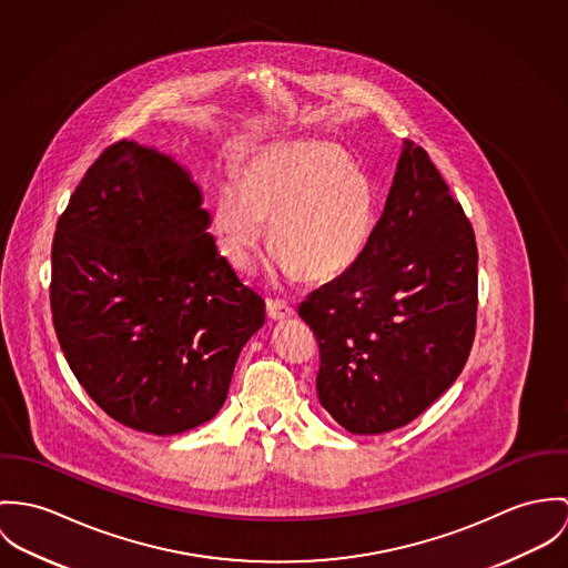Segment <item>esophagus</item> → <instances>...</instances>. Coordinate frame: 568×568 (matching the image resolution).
<instances>
[{
	"mask_svg": "<svg viewBox=\"0 0 568 568\" xmlns=\"http://www.w3.org/2000/svg\"><path fill=\"white\" fill-rule=\"evenodd\" d=\"M265 307H267V317L274 320V322H283V320H287V317L294 315V310H292L287 303H281V301L267 298Z\"/></svg>",
	"mask_w": 568,
	"mask_h": 568,
	"instance_id": "obj_1",
	"label": "esophagus"
}]
</instances>
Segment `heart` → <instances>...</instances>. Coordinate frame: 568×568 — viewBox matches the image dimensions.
<instances>
[{
	"label": "heart",
	"instance_id": "obj_1",
	"mask_svg": "<svg viewBox=\"0 0 568 568\" xmlns=\"http://www.w3.org/2000/svg\"><path fill=\"white\" fill-rule=\"evenodd\" d=\"M274 274L305 272L328 281L364 251L375 222L373 191L357 165L324 143H296L248 163L242 187L222 185L213 204L220 248L240 272H251L267 226Z\"/></svg>",
	"mask_w": 568,
	"mask_h": 568
}]
</instances>
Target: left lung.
<instances>
[{"instance_id":"1","label":"left lung","mask_w":568,"mask_h":568,"mask_svg":"<svg viewBox=\"0 0 568 568\" xmlns=\"http://www.w3.org/2000/svg\"><path fill=\"white\" fill-rule=\"evenodd\" d=\"M298 315L320 346V405L351 434L405 427L459 377L477 324V244L420 145L403 143L357 261Z\"/></svg>"}]
</instances>
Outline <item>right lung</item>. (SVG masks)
<instances>
[{
    "label": "right lung",
    "mask_w": 568,
    "mask_h": 568,
    "mask_svg": "<svg viewBox=\"0 0 568 568\" xmlns=\"http://www.w3.org/2000/svg\"><path fill=\"white\" fill-rule=\"evenodd\" d=\"M209 226L190 172L134 141L100 154L57 224L50 303L64 359L130 429L174 436L211 420L265 322Z\"/></svg>",
    "instance_id": "right-lung-1"
}]
</instances>
